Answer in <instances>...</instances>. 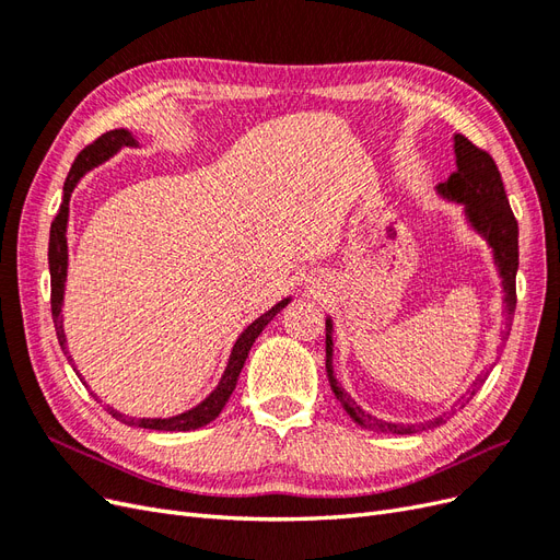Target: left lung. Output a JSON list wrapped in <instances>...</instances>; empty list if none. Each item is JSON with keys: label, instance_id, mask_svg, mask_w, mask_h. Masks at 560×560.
I'll return each mask as SVG.
<instances>
[{"label": "left lung", "instance_id": "1", "mask_svg": "<svg viewBox=\"0 0 560 560\" xmlns=\"http://www.w3.org/2000/svg\"><path fill=\"white\" fill-rule=\"evenodd\" d=\"M455 163L457 171L436 186V191L442 194L448 200L463 202L469 224L474 226V231H479L483 238L488 241V245L493 247V257L500 270L502 278V287H504V306L506 313H514L516 308V270H518V224L516 217L510 208V200H506L504 194V184L500 177L498 165L493 161V156L488 151L479 149L477 144H471L465 135H455ZM327 376H329V385L334 389L336 399L341 401L343 409L348 411V416L360 422L362 428L378 432V434H413V432H422V430H432L439 428L446 418H434L428 422H420V425H399V422H387L381 418L369 416L364 409H360L354 399L346 393V389L336 383L334 378V369H331V319H327ZM490 371H483V374L477 376V381L471 383V387L467 389V395L460 397L463 406L477 395V389L486 383ZM455 411V409H451Z\"/></svg>", "mask_w": 560, "mask_h": 560}]
</instances>
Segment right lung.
Returning a JSON list of instances; mask_svg holds the SVG:
<instances>
[{
	"label": "right lung",
	"instance_id": "right-lung-1",
	"mask_svg": "<svg viewBox=\"0 0 560 560\" xmlns=\"http://www.w3.org/2000/svg\"><path fill=\"white\" fill-rule=\"evenodd\" d=\"M135 140L128 130H109L105 135H100L95 142H91L89 147H83L79 151V156L74 159V165L70 175L65 179V189H62V202H60V210L56 214L54 222H50V238H48V270H50V315H54V325H56V334H58V341L60 348L65 350L67 360L72 364L70 352H67V341H65V331H62V317H60V306H62V292H65V278H67V238H65V229H67V212H70V196L74 191V186L79 182V177L91 171L93 165L103 163L105 159H109L112 154H116L121 147H132ZM290 299L280 301L278 306L270 308L268 313H264L259 319H254L252 325L241 334L238 341L233 346V352L229 358L226 371L222 381L214 387V393L206 399L200 401L196 409L179 413L175 418H128L124 413H118L114 409H107L116 420L126 422V425H135V428H144V430H163V432H189L196 428L208 425L210 420H214L222 409L226 406L229 397L233 395L235 383H238V376L243 371V364L249 354L252 343L257 341V336L264 331V327L268 325L270 319H273Z\"/></svg>",
	"mask_w": 560,
	"mask_h": 560
}]
</instances>
